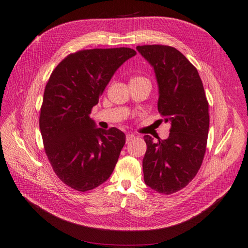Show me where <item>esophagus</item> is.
<instances>
[{"label": "esophagus", "mask_w": 248, "mask_h": 248, "mask_svg": "<svg viewBox=\"0 0 248 248\" xmlns=\"http://www.w3.org/2000/svg\"><path fill=\"white\" fill-rule=\"evenodd\" d=\"M134 138H135L134 134H127V135H126V142L131 141Z\"/></svg>", "instance_id": "obj_1"}]
</instances>
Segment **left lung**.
Returning <instances> with one entry per match:
<instances>
[{
	"label": "left lung",
	"instance_id": "left-lung-1",
	"mask_svg": "<svg viewBox=\"0 0 248 248\" xmlns=\"http://www.w3.org/2000/svg\"><path fill=\"white\" fill-rule=\"evenodd\" d=\"M139 52L154 67L159 87L158 110L171 124L168 139L144 135L143 179L160 194L175 193L201 167L209 129L208 101L196 67L173 47L143 45Z\"/></svg>",
	"mask_w": 248,
	"mask_h": 248
}]
</instances>
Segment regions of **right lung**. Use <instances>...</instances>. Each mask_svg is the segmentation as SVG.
<instances>
[{"instance_id":"right-lung-1","label":"right lung","mask_w":248,"mask_h":248,"mask_svg":"<svg viewBox=\"0 0 248 248\" xmlns=\"http://www.w3.org/2000/svg\"><path fill=\"white\" fill-rule=\"evenodd\" d=\"M135 54L125 47L81 50L67 55L50 76L40 130L55 174L72 189H95L114 171L126 136L116 127L96 128L90 114L115 72Z\"/></svg>"}]
</instances>
